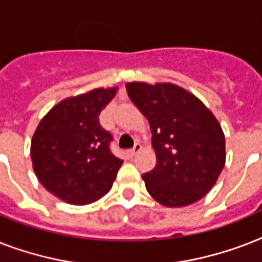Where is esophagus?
<instances>
[{"instance_id":"esophagus-1","label":"esophagus","mask_w":262,"mask_h":262,"mask_svg":"<svg viewBox=\"0 0 262 262\" xmlns=\"http://www.w3.org/2000/svg\"><path fill=\"white\" fill-rule=\"evenodd\" d=\"M140 151H141V144H140V143H136V144H135V147L132 148L130 151H129V154H130L132 156H135L136 154H139Z\"/></svg>"}]
</instances>
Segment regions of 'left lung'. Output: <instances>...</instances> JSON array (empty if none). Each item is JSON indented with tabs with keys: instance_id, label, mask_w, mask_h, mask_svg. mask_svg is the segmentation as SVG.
<instances>
[{
	"instance_id": "8db88e82",
	"label": "left lung",
	"mask_w": 262,
	"mask_h": 262,
	"mask_svg": "<svg viewBox=\"0 0 262 262\" xmlns=\"http://www.w3.org/2000/svg\"><path fill=\"white\" fill-rule=\"evenodd\" d=\"M126 91L151 126L156 166L143 174L148 193L164 207L203 199L226 163V141L215 115L174 84L135 81Z\"/></svg>"
}]
</instances>
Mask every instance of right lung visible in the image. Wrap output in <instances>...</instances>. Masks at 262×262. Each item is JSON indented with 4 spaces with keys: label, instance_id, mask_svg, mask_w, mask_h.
I'll return each mask as SVG.
<instances>
[{
    "label": "right lung",
    "instance_id": "add662e5",
    "mask_svg": "<svg viewBox=\"0 0 262 262\" xmlns=\"http://www.w3.org/2000/svg\"><path fill=\"white\" fill-rule=\"evenodd\" d=\"M117 88H98L55 104L36 127L31 141L34 171L51 194L73 205H85L106 194L123 160L113 155V136L99 115Z\"/></svg>",
    "mask_w": 262,
    "mask_h": 262
}]
</instances>
